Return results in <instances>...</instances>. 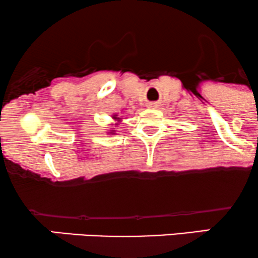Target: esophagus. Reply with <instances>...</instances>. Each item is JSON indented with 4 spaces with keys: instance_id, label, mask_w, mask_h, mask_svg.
Wrapping results in <instances>:
<instances>
[{
    "instance_id": "34e87169",
    "label": "esophagus",
    "mask_w": 258,
    "mask_h": 258,
    "mask_svg": "<svg viewBox=\"0 0 258 258\" xmlns=\"http://www.w3.org/2000/svg\"><path fill=\"white\" fill-rule=\"evenodd\" d=\"M147 108H150V109L158 108V103L157 102H150L149 105H147Z\"/></svg>"
}]
</instances>
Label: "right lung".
<instances>
[{"mask_svg": "<svg viewBox=\"0 0 258 258\" xmlns=\"http://www.w3.org/2000/svg\"><path fill=\"white\" fill-rule=\"evenodd\" d=\"M112 118H113V119L115 120V125H118V124H119L120 121H121V118L118 117V114H113V115H112ZM108 134H112V135L115 134V130H114V128H113V129H111V130H108Z\"/></svg>", "mask_w": 258, "mask_h": 258, "instance_id": "1", "label": "right lung"}]
</instances>
